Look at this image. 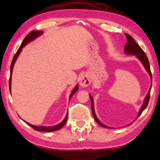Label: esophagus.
<instances>
[{"instance_id": "34e87169", "label": "esophagus", "mask_w": 160, "mask_h": 160, "mask_svg": "<svg viewBox=\"0 0 160 160\" xmlns=\"http://www.w3.org/2000/svg\"><path fill=\"white\" fill-rule=\"evenodd\" d=\"M91 83V78L89 74H85L82 75V78L80 79V85L82 87V88H86V87L89 86Z\"/></svg>"}]
</instances>
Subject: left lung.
Segmentation results:
<instances>
[{
    "label": "left lung",
    "mask_w": 160,
    "mask_h": 160,
    "mask_svg": "<svg viewBox=\"0 0 160 160\" xmlns=\"http://www.w3.org/2000/svg\"><path fill=\"white\" fill-rule=\"evenodd\" d=\"M126 37L127 38V43L125 45V48H124V51L126 54H131V55H135L138 57V58L142 62V63L143 64V66L145 68L146 70H147L148 72L150 75V76L152 78V73H151V70H150V63H149V61L148 58L146 56L145 53L143 51V50L140 48V46L137 44L135 41L134 40L133 38H132L131 35L125 33ZM150 90H151V87L150 88V90L148 91V93L146 95L145 100H144V103H143L142 106L141 107V109L140 110V112L138 113V117H139L140 115L141 114L142 112H143L146 107H147L149 100H150ZM90 100H91V107H92V114L94 116V118L95 119L96 122L102 127H104V128H109V127H108L105 125H103V124L100 122L99 121V119L97 118V117L96 116L95 112H94V104H93V99L92 97L91 96H90Z\"/></svg>",
    "instance_id": "obj_1"
}]
</instances>
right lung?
Masks as SVG:
<instances>
[{"mask_svg": "<svg viewBox=\"0 0 160 160\" xmlns=\"http://www.w3.org/2000/svg\"><path fill=\"white\" fill-rule=\"evenodd\" d=\"M42 34V31H35L33 30L31 32H29V33L25 37V39H24L22 43L20 48H18V50L16 53L15 54L14 57L12 58V63H11V66H10V79H9V89H10V92H11V75H12V68H13V66H14V64L15 63V61L17 60V58L18 57V56L20 55V53L21 52L22 49V48L25 47V46L29 43V42H32V40H34L35 38H37V37H39L40 34ZM78 90V85H77L75 88H74V90H72L71 94H70V99L71 98V97L73 95V94L76 92ZM67 118H68V113L66 116V118H64V120L62 121L61 123L58 124V125L56 126H51V127H47V126H33V125H31L30 123H29L28 122H25L28 124L29 126H31L32 128H34L35 131H43V132H52V131H57V130H59L60 128H61L62 127H63L65 124H66V121H67Z\"/></svg>", "mask_w": 160, "mask_h": 160, "instance_id": "obj_1", "label": "right lung"}]
</instances>
